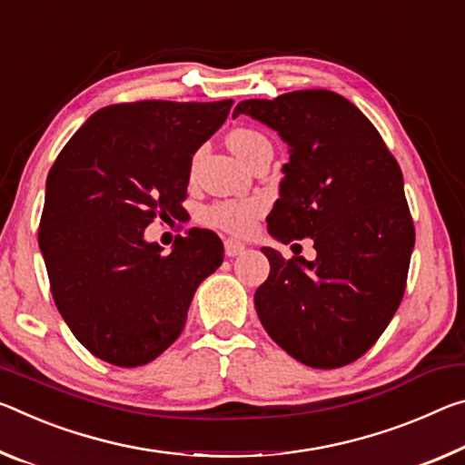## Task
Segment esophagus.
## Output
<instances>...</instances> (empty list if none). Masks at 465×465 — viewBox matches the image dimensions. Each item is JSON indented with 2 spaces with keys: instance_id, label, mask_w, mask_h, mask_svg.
<instances>
[{
  "instance_id": "esophagus-1",
  "label": "esophagus",
  "mask_w": 465,
  "mask_h": 465,
  "mask_svg": "<svg viewBox=\"0 0 465 465\" xmlns=\"http://www.w3.org/2000/svg\"><path fill=\"white\" fill-rule=\"evenodd\" d=\"M244 250H246V246L242 244V242L225 240V256H230V259H233V256H240Z\"/></svg>"
}]
</instances>
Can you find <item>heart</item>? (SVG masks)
Listing matches in <instances>:
<instances>
[{
  "mask_svg": "<svg viewBox=\"0 0 465 465\" xmlns=\"http://www.w3.org/2000/svg\"><path fill=\"white\" fill-rule=\"evenodd\" d=\"M264 140L259 132L248 128H235L227 136L230 149L242 159L250 146ZM264 213V203L261 198H235V201H223L206 206L203 219L213 227H219L227 233L246 235L254 230L256 221Z\"/></svg>",
  "mask_w": 465,
  "mask_h": 465,
  "instance_id": "obj_1",
  "label": "heart"
}]
</instances>
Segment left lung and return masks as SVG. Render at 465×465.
I'll list each match as a JSON object with an SVG mask.
<instances>
[{
    "mask_svg": "<svg viewBox=\"0 0 465 465\" xmlns=\"http://www.w3.org/2000/svg\"><path fill=\"white\" fill-rule=\"evenodd\" d=\"M277 130L290 151L267 217L283 244L311 238L316 259L261 248L271 272L254 293L262 327L312 368L353 362L377 343L401 304L414 250L403 175L377 128L341 94L293 91L238 103Z\"/></svg>",
    "mask_w": 465,
    "mask_h": 465,
    "instance_id": "8db88e82",
    "label": "left lung"
}]
</instances>
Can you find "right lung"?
<instances>
[{"label":"right lung","instance_id":"add662e5","mask_svg":"<svg viewBox=\"0 0 465 465\" xmlns=\"http://www.w3.org/2000/svg\"><path fill=\"white\" fill-rule=\"evenodd\" d=\"M232 103L103 107L49 169L39 248L57 311L93 356L122 368L153 362L180 337L196 287L223 262L211 230L193 227L163 252L144 242V227L183 211L193 154Z\"/></svg>","mask_w":465,"mask_h":465}]
</instances>
